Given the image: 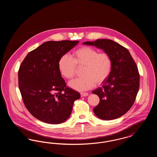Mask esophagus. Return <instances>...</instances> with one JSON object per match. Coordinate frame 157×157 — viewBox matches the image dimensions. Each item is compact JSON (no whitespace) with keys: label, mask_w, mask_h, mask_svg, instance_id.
<instances>
[{"label":"esophagus","mask_w":157,"mask_h":157,"mask_svg":"<svg viewBox=\"0 0 157 157\" xmlns=\"http://www.w3.org/2000/svg\"><path fill=\"white\" fill-rule=\"evenodd\" d=\"M88 95H89L88 93H86V92H82V93H81V96L82 97H86V96H88Z\"/></svg>","instance_id":"esophagus-1"}]
</instances>
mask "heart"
<instances>
[{
  "mask_svg": "<svg viewBox=\"0 0 157 157\" xmlns=\"http://www.w3.org/2000/svg\"><path fill=\"white\" fill-rule=\"evenodd\" d=\"M112 65V59L108 53H99L93 48L83 46L73 52V58L67 55L61 56L58 68L61 75L70 79L75 75L76 65L84 67L83 76L69 82V86L73 90L84 91L104 82L110 75Z\"/></svg>",
  "mask_w": 157,
  "mask_h": 157,
  "instance_id": "1",
  "label": "heart"
}]
</instances>
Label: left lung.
<instances>
[{
	"label": "left lung",
	"instance_id": "left-lung-1",
	"mask_svg": "<svg viewBox=\"0 0 157 157\" xmlns=\"http://www.w3.org/2000/svg\"><path fill=\"white\" fill-rule=\"evenodd\" d=\"M82 44L104 50L112 59L110 75L102 83V87L92 91L100 99L93 110L101 120L117 119L126 113L134 103L140 87L136 65L128 50L112 40L99 39Z\"/></svg>",
	"mask_w": 157,
	"mask_h": 157
}]
</instances>
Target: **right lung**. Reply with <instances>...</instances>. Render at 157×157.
Wrapping results in <instances>:
<instances>
[{
    "instance_id": "add662e5",
    "label": "right lung",
    "mask_w": 157,
    "mask_h": 157,
    "mask_svg": "<svg viewBox=\"0 0 157 157\" xmlns=\"http://www.w3.org/2000/svg\"><path fill=\"white\" fill-rule=\"evenodd\" d=\"M79 43L78 40L48 41L29 53L18 72L19 88L24 104L39 121L51 124L65 122L81 95L66 86L58 62Z\"/></svg>"
}]
</instances>
